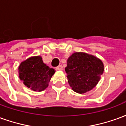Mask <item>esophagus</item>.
Returning a JSON list of instances; mask_svg holds the SVG:
<instances>
[{"mask_svg":"<svg viewBox=\"0 0 126 126\" xmlns=\"http://www.w3.org/2000/svg\"><path fill=\"white\" fill-rule=\"evenodd\" d=\"M56 69H57V70H63V66L61 65L57 66V67H56Z\"/></svg>","mask_w":126,"mask_h":126,"instance_id":"obj_1","label":"esophagus"}]
</instances>
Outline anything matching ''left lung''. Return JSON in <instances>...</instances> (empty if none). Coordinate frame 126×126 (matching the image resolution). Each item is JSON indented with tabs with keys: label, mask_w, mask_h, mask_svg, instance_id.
Wrapping results in <instances>:
<instances>
[{
	"label": "left lung",
	"mask_w": 126,
	"mask_h": 126,
	"mask_svg": "<svg viewBox=\"0 0 126 126\" xmlns=\"http://www.w3.org/2000/svg\"><path fill=\"white\" fill-rule=\"evenodd\" d=\"M65 71L72 90L83 94L92 90L97 84L104 71V65L94 56L75 52L67 60Z\"/></svg>",
	"instance_id": "8db88e82"
}]
</instances>
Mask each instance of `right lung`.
I'll use <instances>...</instances> for the list:
<instances>
[{"label": "right lung", "instance_id": "obj_1", "mask_svg": "<svg viewBox=\"0 0 126 126\" xmlns=\"http://www.w3.org/2000/svg\"><path fill=\"white\" fill-rule=\"evenodd\" d=\"M55 69L44 64L41 57H33L21 63L19 75L26 86L33 91H42L46 89Z\"/></svg>", "mask_w": 126, "mask_h": 126}]
</instances>
